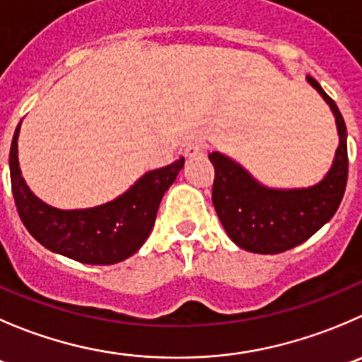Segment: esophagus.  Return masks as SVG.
Returning <instances> with one entry per match:
<instances>
[{
  "label": "esophagus",
  "instance_id": "esophagus-1",
  "mask_svg": "<svg viewBox=\"0 0 362 362\" xmlns=\"http://www.w3.org/2000/svg\"><path fill=\"white\" fill-rule=\"evenodd\" d=\"M202 154H204V144L202 142H192L188 144L187 149H185V156L187 158L202 156Z\"/></svg>",
  "mask_w": 362,
  "mask_h": 362
}]
</instances>
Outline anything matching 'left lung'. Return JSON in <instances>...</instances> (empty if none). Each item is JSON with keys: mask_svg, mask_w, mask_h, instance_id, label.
Segmentation results:
<instances>
[{"mask_svg": "<svg viewBox=\"0 0 362 362\" xmlns=\"http://www.w3.org/2000/svg\"><path fill=\"white\" fill-rule=\"evenodd\" d=\"M308 83L329 105L339 136L332 165L322 181L308 188L264 187L233 158L218 151L209 153L215 167L211 199L216 215L229 238L249 252L279 254L300 245L341 204L349 175L345 120L315 78L308 76Z\"/></svg>", "mask_w": 362, "mask_h": 362, "instance_id": "1", "label": "left lung"}]
</instances>
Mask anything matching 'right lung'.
Returning <instances> with one entry per match:
<instances>
[{"label":"right lung","mask_w":362,"mask_h":362,"mask_svg":"<svg viewBox=\"0 0 362 362\" xmlns=\"http://www.w3.org/2000/svg\"><path fill=\"white\" fill-rule=\"evenodd\" d=\"M21 122L10 146V181L17 211L30 235L49 249L85 264H113L136 252L156 220L161 197L185 165L179 158L149 170L122 195L101 206L60 209L40 201L23 179L17 158Z\"/></svg>","instance_id":"right-lung-1"}]
</instances>
